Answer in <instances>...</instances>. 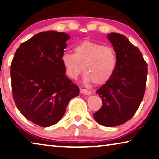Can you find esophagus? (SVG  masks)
Listing matches in <instances>:
<instances>
[{
    "instance_id": "34e87169",
    "label": "esophagus",
    "mask_w": 159,
    "mask_h": 159,
    "mask_svg": "<svg viewBox=\"0 0 159 159\" xmlns=\"http://www.w3.org/2000/svg\"><path fill=\"white\" fill-rule=\"evenodd\" d=\"M81 94H86V95L92 94V92H90V91H89L87 89H81Z\"/></svg>"
}]
</instances>
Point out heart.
I'll use <instances>...</instances> for the list:
<instances>
[{
    "label": "heart",
    "mask_w": 159,
    "mask_h": 159,
    "mask_svg": "<svg viewBox=\"0 0 159 159\" xmlns=\"http://www.w3.org/2000/svg\"><path fill=\"white\" fill-rule=\"evenodd\" d=\"M62 62L68 76L76 79L83 71L85 83L99 85L107 82L115 70L116 55L113 48L90 41H84L74 47V54L65 52Z\"/></svg>",
    "instance_id": "heart-1"
}]
</instances>
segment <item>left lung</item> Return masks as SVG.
Listing matches in <instances>:
<instances>
[{"label":"left lung","instance_id":"left-lung-1","mask_svg":"<svg viewBox=\"0 0 159 159\" xmlns=\"http://www.w3.org/2000/svg\"><path fill=\"white\" fill-rule=\"evenodd\" d=\"M107 39L116 52V65L111 78L97 90L102 106L94 118L102 126L113 127L126 123L138 109L145 94L148 68L140 51L126 36L111 33Z\"/></svg>","mask_w":159,"mask_h":159}]
</instances>
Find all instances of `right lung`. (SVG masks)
<instances>
[{
	"label": "right lung",
	"mask_w": 159,
	"mask_h": 159,
	"mask_svg": "<svg viewBox=\"0 0 159 159\" xmlns=\"http://www.w3.org/2000/svg\"><path fill=\"white\" fill-rule=\"evenodd\" d=\"M69 39L62 32L38 33L21 44L11 65L14 102L27 119L40 126L56 124L80 93L65 75L62 62Z\"/></svg>",
	"instance_id": "1"
}]
</instances>
